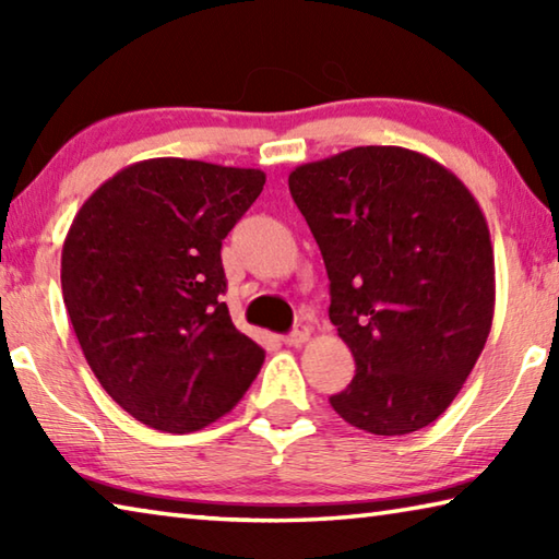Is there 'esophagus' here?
Instances as JSON below:
<instances>
[{"label":"esophagus","instance_id":"34e87169","mask_svg":"<svg viewBox=\"0 0 559 559\" xmlns=\"http://www.w3.org/2000/svg\"><path fill=\"white\" fill-rule=\"evenodd\" d=\"M313 330H310V325H296V330L293 333H288L286 337H283V343H286L288 347H300L302 343H308V337Z\"/></svg>","mask_w":559,"mask_h":559}]
</instances>
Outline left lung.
Masks as SVG:
<instances>
[{
	"label": "left lung",
	"mask_w": 559,
	"mask_h": 559,
	"mask_svg": "<svg viewBox=\"0 0 559 559\" xmlns=\"http://www.w3.org/2000/svg\"><path fill=\"white\" fill-rule=\"evenodd\" d=\"M330 278V323L355 357L333 409L374 437L437 421L493 325L486 216L461 179L414 150L353 147L288 175Z\"/></svg>",
	"instance_id": "obj_1"
}]
</instances>
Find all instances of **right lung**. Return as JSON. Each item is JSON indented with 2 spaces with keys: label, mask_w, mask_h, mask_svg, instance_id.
Segmentation results:
<instances>
[{
  "label": "right lung",
  "mask_w": 559,
  "mask_h": 559,
  "mask_svg": "<svg viewBox=\"0 0 559 559\" xmlns=\"http://www.w3.org/2000/svg\"><path fill=\"white\" fill-rule=\"evenodd\" d=\"M266 175L153 157L93 192L66 234L73 333L110 400L150 429L189 433L231 412L263 365L222 300V241Z\"/></svg>",
  "instance_id": "add662e5"
}]
</instances>
